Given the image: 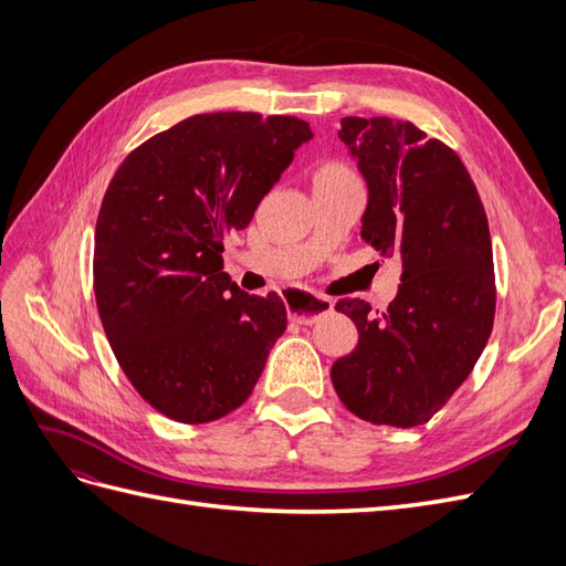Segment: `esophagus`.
<instances>
[{
  "label": "esophagus",
  "mask_w": 566,
  "mask_h": 566,
  "mask_svg": "<svg viewBox=\"0 0 566 566\" xmlns=\"http://www.w3.org/2000/svg\"><path fill=\"white\" fill-rule=\"evenodd\" d=\"M335 310V302L331 297H321L304 293V290H297V300L290 304V318L300 325H312L321 316L331 314Z\"/></svg>",
  "instance_id": "obj_1"
}]
</instances>
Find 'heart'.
Masks as SVG:
<instances>
[{
  "label": "heart",
  "mask_w": 566,
  "mask_h": 566,
  "mask_svg": "<svg viewBox=\"0 0 566 566\" xmlns=\"http://www.w3.org/2000/svg\"><path fill=\"white\" fill-rule=\"evenodd\" d=\"M335 175H347V169H342L339 165H325L318 169V177L316 179H323V177H335Z\"/></svg>",
  "instance_id": "b5f03b06"
}]
</instances>
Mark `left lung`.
<instances>
[{"instance_id":"left-lung-1","label":"left lung","mask_w":566,"mask_h":566,"mask_svg":"<svg viewBox=\"0 0 566 566\" xmlns=\"http://www.w3.org/2000/svg\"><path fill=\"white\" fill-rule=\"evenodd\" d=\"M339 142L368 186L361 238L401 256L399 293L385 314L364 300L335 310L358 345L333 364L339 401L375 424L430 420L482 356L495 314L484 205L455 153L391 117H342Z\"/></svg>"}]
</instances>
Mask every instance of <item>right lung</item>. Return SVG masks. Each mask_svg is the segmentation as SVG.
<instances>
[{
	"label": "right lung",
	"instance_id": "add662e5",
	"mask_svg": "<svg viewBox=\"0 0 566 566\" xmlns=\"http://www.w3.org/2000/svg\"><path fill=\"white\" fill-rule=\"evenodd\" d=\"M312 136L287 115H193L117 167L96 219L94 295L117 364L163 416L231 413L285 333L283 300L238 287L221 238L250 224Z\"/></svg>",
	"mask_w": 566,
	"mask_h": 566
}]
</instances>
